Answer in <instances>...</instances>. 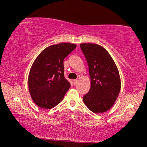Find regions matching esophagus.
Returning a JSON list of instances; mask_svg holds the SVG:
<instances>
[{"instance_id":"34e87169","label":"esophagus","mask_w":147,"mask_h":147,"mask_svg":"<svg viewBox=\"0 0 147 147\" xmlns=\"http://www.w3.org/2000/svg\"><path fill=\"white\" fill-rule=\"evenodd\" d=\"M78 82H79V81H78V80H74V85H77V84H78Z\"/></svg>"}]
</instances>
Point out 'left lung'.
<instances>
[{
    "label": "left lung",
    "instance_id": "8db88e82",
    "mask_svg": "<svg viewBox=\"0 0 147 147\" xmlns=\"http://www.w3.org/2000/svg\"><path fill=\"white\" fill-rule=\"evenodd\" d=\"M89 67L91 87L84 96V102L94 113L108 111L119 94L121 82L119 72L109 53L94 43L80 44Z\"/></svg>",
    "mask_w": 147,
    "mask_h": 147
}]
</instances>
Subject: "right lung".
<instances>
[{"instance_id": "right-lung-1", "label": "right lung", "mask_w": 147, "mask_h": 147, "mask_svg": "<svg viewBox=\"0 0 147 147\" xmlns=\"http://www.w3.org/2000/svg\"><path fill=\"white\" fill-rule=\"evenodd\" d=\"M76 47L61 43L45 48L34 61L28 84L34 102L40 108L51 109L60 103L70 88L64 77L63 60Z\"/></svg>"}]
</instances>
